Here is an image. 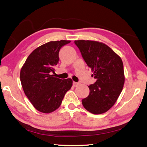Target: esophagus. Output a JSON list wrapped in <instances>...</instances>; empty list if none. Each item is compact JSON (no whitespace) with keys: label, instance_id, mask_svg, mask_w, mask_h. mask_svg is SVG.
Wrapping results in <instances>:
<instances>
[{"label":"esophagus","instance_id":"esophagus-1","mask_svg":"<svg viewBox=\"0 0 147 147\" xmlns=\"http://www.w3.org/2000/svg\"><path fill=\"white\" fill-rule=\"evenodd\" d=\"M78 85H79L78 82H73V86L76 87V86H78Z\"/></svg>","mask_w":147,"mask_h":147}]
</instances>
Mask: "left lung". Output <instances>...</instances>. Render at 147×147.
Here are the masks:
<instances>
[{
  "instance_id": "obj_1",
  "label": "left lung",
  "mask_w": 147,
  "mask_h": 147,
  "mask_svg": "<svg viewBox=\"0 0 147 147\" xmlns=\"http://www.w3.org/2000/svg\"><path fill=\"white\" fill-rule=\"evenodd\" d=\"M83 58L93 72L96 82L89 85V94L82 99L84 108L91 113L108 111L117 100L123 90L124 77L123 61L112 49L101 42L77 40Z\"/></svg>"
}]
</instances>
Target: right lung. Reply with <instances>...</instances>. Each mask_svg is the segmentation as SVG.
<instances>
[{
    "label": "right lung",
    "instance_id": "1",
    "mask_svg": "<svg viewBox=\"0 0 147 147\" xmlns=\"http://www.w3.org/2000/svg\"><path fill=\"white\" fill-rule=\"evenodd\" d=\"M71 41H50L36 48L27 58L20 72L23 91L32 105L40 112L49 113L60 106L65 94L73 86L71 78L54 76L59 51Z\"/></svg>",
    "mask_w": 147,
    "mask_h": 147
}]
</instances>
